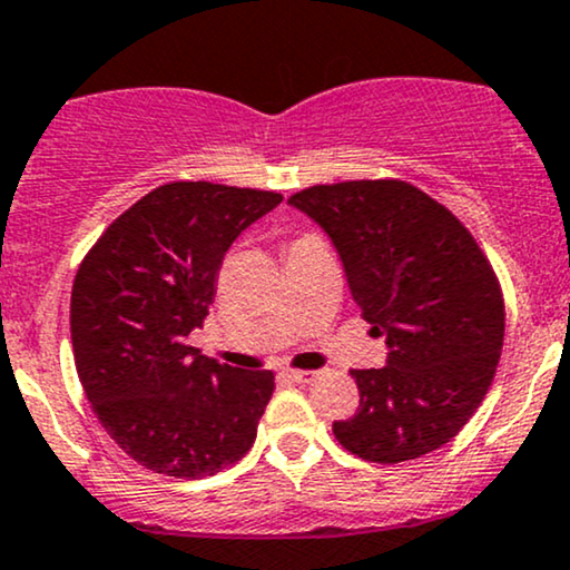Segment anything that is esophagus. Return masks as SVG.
<instances>
[{"instance_id": "34e87169", "label": "esophagus", "mask_w": 570, "mask_h": 570, "mask_svg": "<svg viewBox=\"0 0 570 570\" xmlns=\"http://www.w3.org/2000/svg\"><path fill=\"white\" fill-rule=\"evenodd\" d=\"M281 376H284V380H292V382H299V385H305V382L315 380V372H311V368H281Z\"/></svg>"}]
</instances>
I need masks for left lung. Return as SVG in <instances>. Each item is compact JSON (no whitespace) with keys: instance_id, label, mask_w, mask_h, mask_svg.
<instances>
[{"instance_id":"8db88e82","label":"left lung","mask_w":570,"mask_h":570,"mask_svg":"<svg viewBox=\"0 0 570 570\" xmlns=\"http://www.w3.org/2000/svg\"><path fill=\"white\" fill-rule=\"evenodd\" d=\"M328 233L387 366L353 368L361 403L342 449L401 464L449 443L489 393L504 342L497 273L454 212L406 180L311 185L289 196Z\"/></svg>"}]
</instances>
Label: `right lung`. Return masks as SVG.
Returning <instances> with one entry per match:
<instances>
[{
	"label": "right lung",
	"mask_w": 570,
	"mask_h": 570,
	"mask_svg": "<svg viewBox=\"0 0 570 570\" xmlns=\"http://www.w3.org/2000/svg\"><path fill=\"white\" fill-rule=\"evenodd\" d=\"M276 190L177 180L102 230L71 289V345L95 416L146 470L207 478L252 449L273 372L230 368L188 345L225 252L281 204Z\"/></svg>",
	"instance_id": "obj_1"
}]
</instances>
